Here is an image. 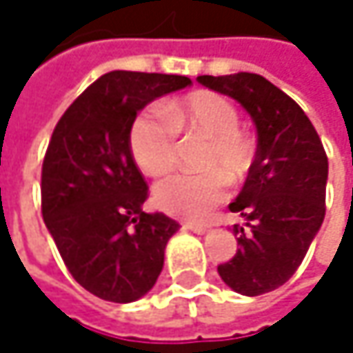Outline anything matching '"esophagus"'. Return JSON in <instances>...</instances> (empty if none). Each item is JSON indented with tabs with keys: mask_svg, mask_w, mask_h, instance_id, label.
<instances>
[{
	"mask_svg": "<svg viewBox=\"0 0 353 353\" xmlns=\"http://www.w3.org/2000/svg\"><path fill=\"white\" fill-rule=\"evenodd\" d=\"M185 230H191L193 234H205V232H209V225H203V223H185Z\"/></svg>",
	"mask_w": 353,
	"mask_h": 353,
	"instance_id": "34e87169",
	"label": "esophagus"
}]
</instances>
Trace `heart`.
Returning <instances> with one entry per match:
<instances>
[{"label":"heart","instance_id":"b5f03b06","mask_svg":"<svg viewBox=\"0 0 353 353\" xmlns=\"http://www.w3.org/2000/svg\"><path fill=\"white\" fill-rule=\"evenodd\" d=\"M179 132L209 140L201 164L207 172H183L160 181L154 203L170 215L203 219L228 193V181L240 183L254 164V142L240 130L236 105L213 91H197L181 101L140 111L130 130L136 164L148 176L170 172L179 158ZM228 179H225V176Z\"/></svg>","mask_w":353,"mask_h":353}]
</instances>
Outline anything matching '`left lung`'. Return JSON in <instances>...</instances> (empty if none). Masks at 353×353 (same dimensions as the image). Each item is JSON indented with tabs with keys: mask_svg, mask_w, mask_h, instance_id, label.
I'll use <instances>...</instances> for the list:
<instances>
[{
	"mask_svg": "<svg viewBox=\"0 0 353 353\" xmlns=\"http://www.w3.org/2000/svg\"><path fill=\"white\" fill-rule=\"evenodd\" d=\"M197 81L236 99L256 125L254 164L230 203L245 219L234 225L240 248L217 272L236 292L258 296L296 272L323 223L327 154L305 111L264 77L201 74Z\"/></svg>",
	"mask_w": 353,
	"mask_h": 353,
	"instance_id": "8db88e82",
	"label": "left lung"
}]
</instances>
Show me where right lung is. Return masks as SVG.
<instances>
[{"label": "right lung", "instance_id": "obj_1", "mask_svg": "<svg viewBox=\"0 0 353 353\" xmlns=\"http://www.w3.org/2000/svg\"><path fill=\"white\" fill-rule=\"evenodd\" d=\"M189 85L181 74L111 70L70 103L52 132L42 162V217L72 279L103 301H138L162 272L179 223L142 209L148 185L130 130L150 101Z\"/></svg>", "mask_w": 353, "mask_h": 353}]
</instances>
